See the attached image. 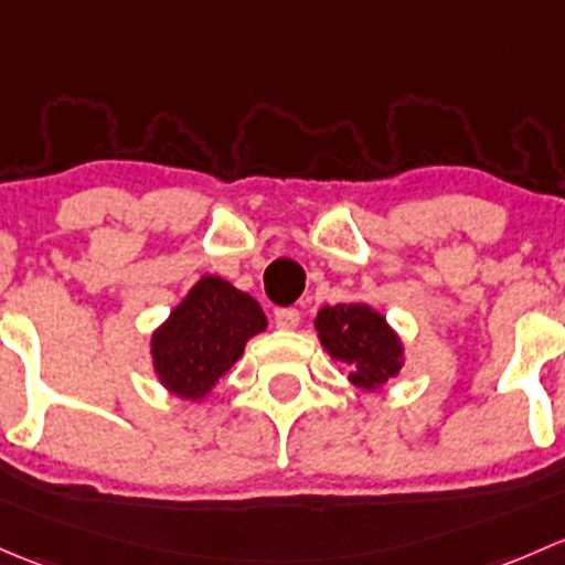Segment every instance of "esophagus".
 Wrapping results in <instances>:
<instances>
[{"mask_svg":"<svg viewBox=\"0 0 565 565\" xmlns=\"http://www.w3.org/2000/svg\"><path fill=\"white\" fill-rule=\"evenodd\" d=\"M299 310H294V307H280V310H275V326L282 331H290L299 326Z\"/></svg>","mask_w":565,"mask_h":565,"instance_id":"34e87169","label":"esophagus"}]
</instances>
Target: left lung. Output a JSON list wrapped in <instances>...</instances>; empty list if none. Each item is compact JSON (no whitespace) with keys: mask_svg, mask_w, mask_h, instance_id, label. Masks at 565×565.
<instances>
[{"mask_svg":"<svg viewBox=\"0 0 565 565\" xmlns=\"http://www.w3.org/2000/svg\"><path fill=\"white\" fill-rule=\"evenodd\" d=\"M316 329L323 351L348 370L351 386L362 392H381L403 372V337L364 301L321 307Z\"/></svg>","mask_w":565,"mask_h":565,"instance_id":"1","label":"left lung"}]
</instances>
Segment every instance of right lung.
Masks as SVG:
<instances>
[{"instance_id":"obj_1","label":"right lung","mask_w":565,"mask_h":565,"mask_svg":"<svg viewBox=\"0 0 565 565\" xmlns=\"http://www.w3.org/2000/svg\"><path fill=\"white\" fill-rule=\"evenodd\" d=\"M266 326L253 296L223 277L203 275L152 331L149 353L157 381L173 397L203 403Z\"/></svg>"}]
</instances>
